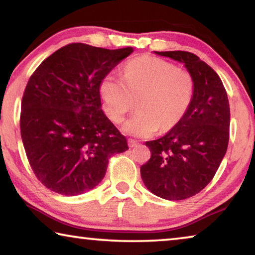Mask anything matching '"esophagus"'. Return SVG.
Masks as SVG:
<instances>
[{
    "mask_svg": "<svg viewBox=\"0 0 255 255\" xmlns=\"http://www.w3.org/2000/svg\"><path fill=\"white\" fill-rule=\"evenodd\" d=\"M137 141L135 139H131V138H129L128 139V145L129 147H135V146H137Z\"/></svg>",
    "mask_w": 255,
    "mask_h": 255,
    "instance_id": "esophagus-1",
    "label": "esophagus"
}]
</instances>
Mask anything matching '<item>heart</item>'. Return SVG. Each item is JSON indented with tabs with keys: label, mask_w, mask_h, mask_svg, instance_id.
I'll list each match as a JSON object with an SVG mask.
<instances>
[{
	"label": "heart",
	"mask_w": 255,
	"mask_h": 255,
	"mask_svg": "<svg viewBox=\"0 0 255 255\" xmlns=\"http://www.w3.org/2000/svg\"><path fill=\"white\" fill-rule=\"evenodd\" d=\"M193 80L187 71L156 57H139L129 62L124 80L109 73L100 83L103 110L112 123H122L135 100L137 110L123 130L131 136L149 137L158 129L173 128L189 109L193 97Z\"/></svg>",
	"instance_id": "obj_1"
}]
</instances>
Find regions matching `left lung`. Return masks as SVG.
Instances as JSON below:
<instances>
[{
	"label": "left lung",
	"mask_w": 255,
	"mask_h": 255,
	"mask_svg": "<svg viewBox=\"0 0 255 255\" xmlns=\"http://www.w3.org/2000/svg\"><path fill=\"white\" fill-rule=\"evenodd\" d=\"M182 63L195 84L182 119L158 139L146 141L150 158L140 166L155 196L183 200L200 192L217 172L230 139V103L221 77L188 51H154Z\"/></svg>",
	"instance_id": "obj_1"
}]
</instances>
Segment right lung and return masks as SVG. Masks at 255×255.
Wrapping results in <instances>:
<instances>
[{
  "instance_id": "add662e5",
  "label": "right lung",
  "mask_w": 255,
  "mask_h": 255,
  "mask_svg": "<svg viewBox=\"0 0 255 255\" xmlns=\"http://www.w3.org/2000/svg\"><path fill=\"white\" fill-rule=\"evenodd\" d=\"M131 47L70 44L42 62L28 81L20 129L37 179L64 196L88 192L105 178L109 158L127 140L101 109L100 83Z\"/></svg>"
}]
</instances>
